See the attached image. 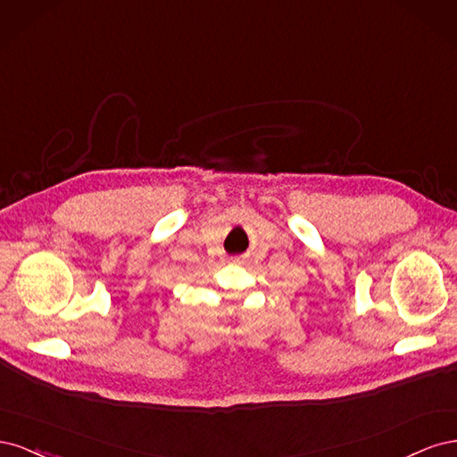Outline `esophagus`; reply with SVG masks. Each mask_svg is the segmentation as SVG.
<instances>
[{"mask_svg":"<svg viewBox=\"0 0 457 457\" xmlns=\"http://www.w3.org/2000/svg\"><path fill=\"white\" fill-rule=\"evenodd\" d=\"M230 261H232V262H240V261H242V259H240V257H232V259H230Z\"/></svg>","mask_w":457,"mask_h":457,"instance_id":"esophagus-1","label":"esophagus"}]
</instances>
